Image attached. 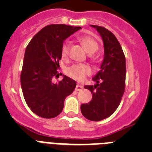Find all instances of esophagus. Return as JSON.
<instances>
[{
  "mask_svg": "<svg viewBox=\"0 0 152 152\" xmlns=\"http://www.w3.org/2000/svg\"><path fill=\"white\" fill-rule=\"evenodd\" d=\"M83 88H84V87H83L82 85H80V84H77V85H76V88H75V91H81Z\"/></svg>",
  "mask_w": 152,
  "mask_h": 152,
  "instance_id": "obj_1",
  "label": "esophagus"
}]
</instances>
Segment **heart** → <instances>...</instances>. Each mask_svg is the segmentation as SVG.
<instances>
[{
    "mask_svg": "<svg viewBox=\"0 0 152 152\" xmlns=\"http://www.w3.org/2000/svg\"><path fill=\"white\" fill-rule=\"evenodd\" d=\"M79 41L84 45L85 50L88 54H93L98 49L97 42L90 36H81L79 37ZM69 52V43L65 42L61 47V56L62 58H66ZM68 75L72 78L77 80H82L86 75L91 73V68L89 66L83 64H74L68 68Z\"/></svg>",
    "mask_w": 152,
    "mask_h": 152,
    "instance_id": "1",
    "label": "heart"
}]
</instances>
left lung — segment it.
I'll return each instance as SVG.
<instances>
[{
	"label": "left lung",
	"instance_id": "1",
	"mask_svg": "<svg viewBox=\"0 0 152 152\" xmlns=\"http://www.w3.org/2000/svg\"><path fill=\"white\" fill-rule=\"evenodd\" d=\"M101 36L104 48L100 71L92 80L94 85L84 86L93 94L91 102L80 106L86 119L100 121L110 116L119 107L125 91L126 58L119 41L110 31L100 26L91 25Z\"/></svg>",
	"mask_w": 152,
	"mask_h": 152
}]
</instances>
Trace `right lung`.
<instances>
[{"mask_svg":"<svg viewBox=\"0 0 152 152\" xmlns=\"http://www.w3.org/2000/svg\"><path fill=\"white\" fill-rule=\"evenodd\" d=\"M81 29L64 24H52L36 33L28 44L20 75L24 99L31 110L46 119L61 113L64 99L72 94L76 82L66 75L58 83L52 78L58 75L63 42Z\"/></svg>","mask_w":152,"mask_h":152,"instance_id":"1","label":"right lung"}]
</instances>
